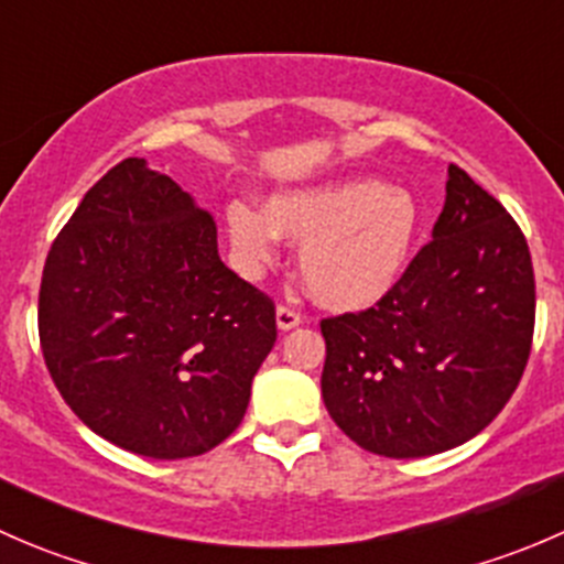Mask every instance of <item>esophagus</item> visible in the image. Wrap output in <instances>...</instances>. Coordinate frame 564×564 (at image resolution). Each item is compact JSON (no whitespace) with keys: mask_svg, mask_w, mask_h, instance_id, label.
Segmentation results:
<instances>
[{"mask_svg":"<svg viewBox=\"0 0 564 564\" xmlns=\"http://www.w3.org/2000/svg\"><path fill=\"white\" fill-rule=\"evenodd\" d=\"M275 318H278V327L281 329H292L303 322V314H300L297 308H292V305H278Z\"/></svg>","mask_w":564,"mask_h":564,"instance_id":"obj_1","label":"esophagus"}]
</instances>
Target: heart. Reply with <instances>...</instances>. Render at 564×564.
I'll list each match as a JSON object with an SVG mask.
<instances>
[{"label": "heart", "mask_w": 564, "mask_h": 564, "mask_svg": "<svg viewBox=\"0 0 564 564\" xmlns=\"http://www.w3.org/2000/svg\"><path fill=\"white\" fill-rule=\"evenodd\" d=\"M226 235L242 275L261 278L281 256V231L300 246V275L316 303L368 308L395 286L417 235L412 193L379 180H338L270 198V213L237 198Z\"/></svg>", "instance_id": "heart-1"}]
</instances>
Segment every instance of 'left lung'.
<instances>
[{"label":"left lung","mask_w":564,"mask_h":564,"mask_svg":"<svg viewBox=\"0 0 564 564\" xmlns=\"http://www.w3.org/2000/svg\"><path fill=\"white\" fill-rule=\"evenodd\" d=\"M431 237L377 305L322 318L324 406L351 442L388 458L434 456L480 434L532 349L524 231L456 163Z\"/></svg>","instance_id":"1"}]
</instances>
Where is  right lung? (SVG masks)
<instances>
[{
    "label": "right lung",
    "mask_w": 564,
    "mask_h": 564,
    "mask_svg": "<svg viewBox=\"0 0 564 564\" xmlns=\"http://www.w3.org/2000/svg\"><path fill=\"white\" fill-rule=\"evenodd\" d=\"M37 333L84 425L169 460L235 434L278 338L272 297L220 261L213 215L141 158L100 176L56 235Z\"/></svg>",
    "instance_id": "1"
}]
</instances>
